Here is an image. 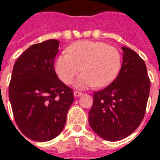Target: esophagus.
Returning a JSON list of instances; mask_svg holds the SVG:
<instances>
[{"mask_svg":"<svg viewBox=\"0 0 160 160\" xmlns=\"http://www.w3.org/2000/svg\"><path fill=\"white\" fill-rule=\"evenodd\" d=\"M82 94V93L80 92V91H74V93H73V94H74V96H75V97L80 96Z\"/></svg>","mask_w":160,"mask_h":160,"instance_id":"34e87169","label":"esophagus"}]
</instances>
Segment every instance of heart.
Masks as SVG:
<instances>
[{"label":"heart","mask_w":160,"mask_h":160,"mask_svg":"<svg viewBox=\"0 0 160 160\" xmlns=\"http://www.w3.org/2000/svg\"><path fill=\"white\" fill-rule=\"evenodd\" d=\"M82 70L74 82L85 89L109 85L118 75L121 68V55L114 46L101 42L85 40L73 44L56 59L55 70L59 78L67 85Z\"/></svg>","instance_id":"heart-1"}]
</instances>
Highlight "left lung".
Masks as SVG:
<instances>
[{"label":"left lung","mask_w":160,"mask_h":160,"mask_svg":"<svg viewBox=\"0 0 160 160\" xmlns=\"http://www.w3.org/2000/svg\"><path fill=\"white\" fill-rule=\"evenodd\" d=\"M116 78L93 94L89 123L93 131L108 141L128 137L140 125L150 94L146 64L137 53L127 47Z\"/></svg>","instance_id":"8db88e82"}]
</instances>
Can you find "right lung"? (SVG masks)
<instances>
[{
    "mask_svg": "<svg viewBox=\"0 0 160 160\" xmlns=\"http://www.w3.org/2000/svg\"><path fill=\"white\" fill-rule=\"evenodd\" d=\"M58 47V41L50 39L28 48L14 64L8 87L18 128L38 142L51 140L62 132L73 102V90L55 72Z\"/></svg>",
    "mask_w": 160,
    "mask_h": 160,
    "instance_id": "add662e5",
    "label": "right lung"
}]
</instances>
